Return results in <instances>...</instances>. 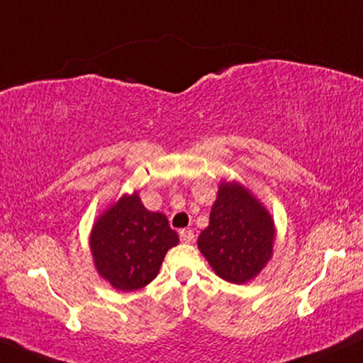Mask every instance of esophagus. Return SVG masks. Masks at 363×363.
I'll return each instance as SVG.
<instances>
[{
  "mask_svg": "<svg viewBox=\"0 0 363 363\" xmlns=\"http://www.w3.org/2000/svg\"><path fill=\"white\" fill-rule=\"evenodd\" d=\"M180 239H182V242H185V244L194 242V239H195L194 230H180Z\"/></svg>",
  "mask_w": 363,
  "mask_h": 363,
  "instance_id": "1",
  "label": "esophagus"
}]
</instances>
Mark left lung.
I'll use <instances>...</instances> for the list:
<instances>
[{
    "mask_svg": "<svg viewBox=\"0 0 363 363\" xmlns=\"http://www.w3.org/2000/svg\"><path fill=\"white\" fill-rule=\"evenodd\" d=\"M274 220L244 185L222 182L199 249L216 274L234 284L254 279L272 257Z\"/></svg>",
    "mask_w": 363,
    "mask_h": 363,
    "instance_id": "1",
    "label": "left lung"
}]
</instances>
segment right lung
Instances as JSON below:
<instances>
[{"instance_id": "add662e5", "label": "right lung", "mask_w": 363, "mask_h": 363, "mask_svg": "<svg viewBox=\"0 0 363 363\" xmlns=\"http://www.w3.org/2000/svg\"><path fill=\"white\" fill-rule=\"evenodd\" d=\"M91 252L99 274L119 291L145 288L158 276L178 234L168 218L150 212L140 195H123L94 223Z\"/></svg>"}]
</instances>
